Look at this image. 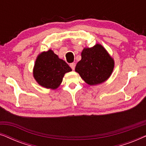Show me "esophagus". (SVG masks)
Returning <instances> with one entry per match:
<instances>
[{
	"instance_id": "esophagus-1",
	"label": "esophagus",
	"mask_w": 146,
	"mask_h": 146,
	"mask_svg": "<svg viewBox=\"0 0 146 146\" xmlns=\"http://www.w3.org/2000/svg\"><path fill=\"white\" fill-rule=\"evenodd\" d=\"M75 66H76V64L75 63H71L70 64V66L71 67V68L72 70H74L75 69Z\"/></svg>"
}]
</instances>
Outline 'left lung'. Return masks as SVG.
<instances>
[{
    "label": "left lung",
    "instance_id": "8db88e82",
    "mask_svg": "<svg viewBox=\"0 0 146 146\" xmlns=\"http://www.w3.org/2000/svg\"><path fill=\"white\" fill-rule=\"evenodd\" d=\"M82 59L76 66L75 71L89 85L104 82L110 76L114 61L104 48L96 44L92 48H84Z\"/></svg>",
    "mask_w": 146,
    "mask_h": 146
}]
</instances>
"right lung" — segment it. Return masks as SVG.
I'll return each instance as SVG.
<instances>
[{
  "label": "right lung",
  "mask_w": 146,
  "mask_h": 146,
  "mask_svg": "<svg viewBox=\"0 0 146 146\" xmlns=\"http://www.w3.org/2000/svg\"><path fill=\"white\" fill-rule=\"evenodd\" d=\"M70 71L71 68L64 60L60 59L52 50H48L38 56L33 76L41 86L55 90L60 85L65 74Z\"/></svg>",
  "instance_id": "right-lung-1"
}]
</instances>
